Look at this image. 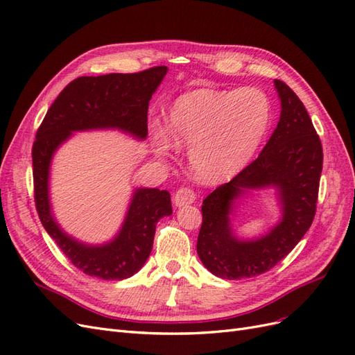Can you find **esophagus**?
Instances as JSON below:
<instances>
[{"label":"esophagus","mask_w":355,"mask_h":355,"mask_svg":"<svg viewBox=\"0 0 355 355\" xmlns=\"http://www.w3.org/2000/svg\"><path fill=\"white\" fill-rule=\"evenodd\" d=\"M197 200V194L191 188H180L176 191L173 202L176 207H182V206H188V204L196 202Z\"/></svg>","instance_id":"esophagus-1"}]
</instances>
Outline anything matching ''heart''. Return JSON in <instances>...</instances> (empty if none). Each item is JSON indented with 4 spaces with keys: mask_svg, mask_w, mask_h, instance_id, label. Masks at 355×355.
Masks as SVG:
<instances>
[{
    "mask_svg": "<svg viewBox=\"0 0 355 355\" xmlns=\"http://www.w3.org/2000/svg\"><path fill=\"white\" fill-rule=\"evenodd\" d=\"M270 121V99L261 89H198L171 103L167 132L154 125L153 141L159 155H167L173 145L189 148L196 175L204 180H220L249 163Z\"/></svg>",
    "mask_w": 355,
    "mask_h": 355,
    "instance_id": "obj_1",
    "label": "heart"
}]
</instances>
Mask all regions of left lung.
Here are the masks:
<instances>
[{
    "label": "left lung",
    "instance_id": "8db88e82",
    "mask_svg": "<svg viewBox=\"0 0 355 355\" xmlns=\"http://www.w3.org/2000/svg\"><path fill=\"white\" fill-rule=\"evenodd\" d=\"M282 102L280 120L262 153L202 201L197 253L202 265L225 280L270 271L302 240L315 216L323 148L304 103L288 85L274 80ZM274 187L282 219L259 239L241 241L230 216L249 190Z\"/></svg>",
    "mask_w": 355,
    "mask_h": 355
}]
</instances>
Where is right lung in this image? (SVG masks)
I'll return each mask as SVG.
<instances>
[{
	"label": "right lung",
	"mask_w": 355,
	"mask_h": 355,
	"mask_svg": "<svg viewBox=\"0 0 355 355\" xmlns=\"http://www.w3.org/2000/svg\"><path fill=\"white\" fill-rule=\"evenodd\" d=\"M167 71V67H155L71 81L50 106L32 146L35 206L42 227L73 266L101 280H124L144 266L153 250L157 222L173 211L168 191L135 189L115 237L103 244H85L68 235L53 216L49 196L51 159L73 132L116 128L144 141L149 101Z\"/></svg>",
	"instance_id": "1"
}]
</instances>
